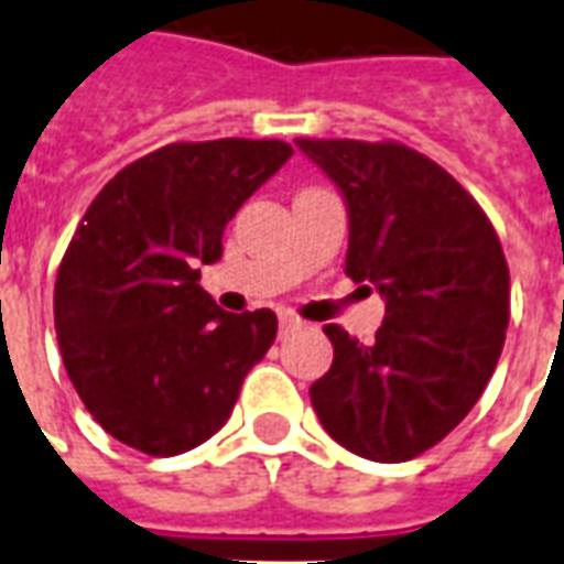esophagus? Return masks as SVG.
I'll use <instances>...</instances> for the list:
<instances>
[{"mask_svg": "<svg viewBox=\"0 0 564 564\" xmlns=\"http://www.w3.org/2000/svg\"><path fill=\"white\" fill-rule=\"evenodd\" d=\"M302 326V321L299 317H293V314H281V333L286 336V333H293V329H299Z\"/></svg>", "mask_w": 564, "mask_h": 564, "instance_id": "obj_1", "label": "esophagus"}]
</instances>
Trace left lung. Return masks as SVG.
<instances>
[{
	"label": "left lung",
	"instance_id": "left-lung-1",
	"mask_svg": "<svg viewBox=\"0 0 564 564\" xmlns=\"http://www.w3.org/2000/svg\"><path fill=\"white\" fill-rule=\"evenodd\" d=\"M348 204L345 274L384 299L376 341L329 323L311 384L323 431L381 464L436 446L474 409L510 323V269L467 188L403 143L295 140Z\"/></svg>",
	"mask_w": 564,
	"mask_h": 564
}]
</instances>
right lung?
<instances>
[{
    "mask_svg": "<svg viewBox=\"0 0 564 564\" xmlns=\"http://www.w3.org/2000/svg\"><path fill=\"white\" fill-rule=\"evenodd\" d=\"M281 140L171 143L90 200L54 283L63 366L118 443L171 458L210 440L278 336L274 311L228 314L200 290L228 219L281 171Z\"/></svg>",
    "mask_w": 564,
    "mask_h": 564,
    "instance_id": "1",
    "label": "right lung"
}]
</instances>
